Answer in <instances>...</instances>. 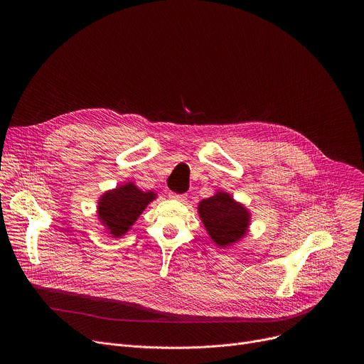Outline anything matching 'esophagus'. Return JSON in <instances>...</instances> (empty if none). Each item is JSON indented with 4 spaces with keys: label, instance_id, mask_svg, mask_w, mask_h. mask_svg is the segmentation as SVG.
Instances as JSON below:
<instances>
[{
    "label": "esophagus",
    "instance_id": "esophagus-1",
    "mask_svg": "<svg viewBox=\"0 0 364 364\" xmlns=\"http://www.w3.org/2000/svg\"><path fill=\"white\" fill-rule=\"evenodd\" d=\"M168 196H170L173 200H178V201H184V200H186V194H178V193L170 191Z\"/></svg>",
    "mask_w": 364,
    "mask_h": 364
}]
</instances>
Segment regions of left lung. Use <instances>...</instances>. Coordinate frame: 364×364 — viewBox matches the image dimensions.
<instances>
[{"label": "left lung", "mask_w": 364, "mask_h": 364, "mask_svg": "<svg viewBox=\"0 0 364 364\" xmlns=\"http://www.w3.org/2000/svg\"><path fill=\"white\" fill-rule=\"evenodd\" d=\"M197 210L207 233L220 247L237 243L247 232L250 213L229 193L218 191L215 196L201 200Z\"/></svg>", "instance_id": "left-lung-1"}]
</instances>
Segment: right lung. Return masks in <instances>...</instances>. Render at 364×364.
Returning <instances> with one entry per match:
<instances>
[{"label": "right lung", "instance_id": "add662e5", "mask_svg": "<svg viewBox=\"0 0 364 364\" xmlns=\"http://www.w3.org/2000/svg\"><path fill=\"white\" fill-rule=\"evenodd\" d=\"M157 197L154 191H142L134 183H125L103 193L97 201V218L112 237L124 236L145 207Z\"/></svg>", "mask_w": 364, "mask_h": 364}]
</instances>
